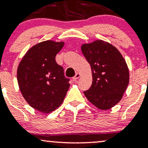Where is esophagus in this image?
Instances as JSON below:
<instances>
[{"mask_svg": "<svg viewBox=\"0 0 148 148\" xmlns=\"http://www.w3.org/2000/svg\"><path fill=\"white\" fill-rule=\"evenodd\" d=\"M80 76H81V74H80V73H76V75L73 77V80H74V81H76L79 78H80Z\"/></svg>", "mask_w": 148, "mask_h": 148, "instance_id": "esophagus-1", "label": "esophagus"}]
</instances>
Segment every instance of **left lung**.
Masks as SVG:
<instances>
[{
	"label": "left lung",
	"instance_id": "obj_1",
	"mask_svg": "<svg viewBox=\"0 0 148 148\" xmlns=\"http://www.w3.org/2000/svg\"><path fill=\"white\" fill-rule=\"evenodd\" d=\"M81 51L92 74V84L84 95L99 109H109L121 100L129 84L126 62L118 49L102 40L83 45Z\"/></svg>",
	"mask_w": 148,
	"mask_h": 148
}]
</instances>
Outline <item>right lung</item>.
<instances>
[{
	"mask_svg": "<svg viewBox=\"0 0 148 148\" xmlns=\"http://www.w3.org/2000/svg\"><path fill=\"white\" fill-rule=\"evenodd\" d=\"M63 42L51 40L33 46L17 69L18 87L30 106L45 113L53 111L63 101L70 84L64 69L56 61Z\"/></svg>",
	"mask_w": 148,
	"mask_h": 148,
	"instance_id": "right-lung-1",
	"label": "right lung"
}]
</instances>
